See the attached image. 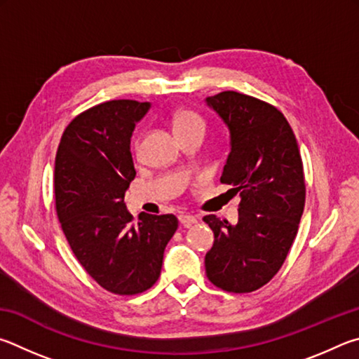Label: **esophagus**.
<instances>
[{"label":"esophagus","mask_w":359,"mask_h":359,"mask_svg":"<svg viewBox=\"0 0 359 359\" xmlns=\"http://www.w3.org/2000/svg\"><path fill=\"white\" fill-rule=\"evenodd\" d=\"M178 219H180V222L184 225V227H191V225L197 224V217L192 215H180Z\"/></svg>","instance_id":"34e87169"}]
</instances>
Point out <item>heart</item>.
<instances>
[{
    "label": "heart",
    "mask_w": 359,
    "mask_h": 359,
    "mask_svg": "<svg viewBox=\"0 0 359 359\" xmlns=\"http://www.w3.org/2000/svg\"><path fill=\"white\" fill-rule=\"evenodd\" d=\"M173 126L178 135L187 134V132H205V119L200 113L194 110H180L173 118Z\"/></svg>",
    "instance_id": "heart-1"
}]
</instances>
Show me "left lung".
Wrapping results in <instances>:
<instances>
[{
    "instance_id": "obj_1",
    "label": "left lung",
    "mask_w": 359,
    "mask_h": 359,
    "mask_svg": "<svg viewBox=\"0 0 359 359\" xmlns=\"http://www.w3.org/2000/svg\"><path fill=\"white\" fill-rule=\"evenodd\" d=\"M205 102L230 132L221 183L241 197L236 224L203 217L215 231L206 276L225 292L249 293L274 278L297 236L306 200L303 161L290 124L276 107L236 91Z\"/></svg>"
}]
</instances>
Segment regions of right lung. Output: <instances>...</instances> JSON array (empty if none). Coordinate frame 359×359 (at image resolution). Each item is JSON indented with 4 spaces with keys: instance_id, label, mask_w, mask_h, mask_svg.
<instances>
[{
    "instance_id": "right-lung-1",
    "label": "right lung",
    "mask_w": 359,
    "mask_h": 359,
    "mask_svg": "<svg viewBox=\"0 0 359 359\" xmlns=\"http://www.w3.org/2000/svg\"><path fill=\"white\" fill-rule=\"evenodd\" d=\"M149 102L118 99L72 119L55 159V198L62 231L80 265L116 294L148 290L178 219L147 215L132 224L124 194L135 178L130 137Z\"/></svg>"
}]
</instances>
